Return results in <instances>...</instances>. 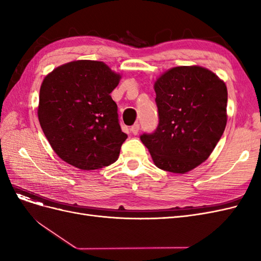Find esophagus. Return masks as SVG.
<instances>
[{
	"label": "esophagus",
	"instance_id": "1",
	"mask_svg": "<svg viewBox=\"0 0 261 261\" xmlns=\"http://www.w3.org/2000/svg\"><path fill=\"white\" fill-rule=\"evenodd\" d=\"M138 130H139V124H137V123L134 124L130 127V132L134 134V135H137Z\"/></svg>",
	"mask_w": 261,
	"mask_h": 261
}]
</instances>
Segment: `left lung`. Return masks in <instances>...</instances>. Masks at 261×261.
<instances>
[{"label": "left lung", "instance_id": "left-lung-1", "mask_svg": "<svg viewBox=\"0 0 261 261\" xmlns=\"http://www.w3.org/2000/svg\"><path fill=\"white\" fill-rule=\"evenodd\" d=\"M159 125L140 136L161 170L184 174L206 161L225 129L227 89L210 69L176 66L154 82Z\"/></svg>", "mask_w": 261, "mask_h": 261}]
</instances>
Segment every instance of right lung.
Wrapping results in <instances>:
<instances>
[{
  "mask_svg": "<svg viewBox=\"0 0 261 261\" xmlns=\"http://www.w3.org/2000/svg\"><path fill=\"white\" fill-rule=\"evenodd\" d=\"M122 78L106 63L68 62L44 77L38 118L50 146L63 161L84 171L114 163L127 138L110 96Z\"/></svg>",
  "mask_w": 261,
  "mask_h": 261,
  "instance_id": "obj_1",
  "label": "right lung"
}]
</instances>
